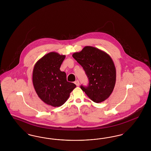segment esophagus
Returning a JSON list of instances; mask_svg holds the SVG:
<instances>
[{
	"mask_svg": "<svg viewBox=\"0 0 151 151\" xmlns=\"http://www.w3.org/2000/svg\"><path fill=\"white\" fill-rule=\"evenodd\" d=\"M75 84L76 85V86H79V81H78V80H76V81H75Z\"/></svg>",
	"mask_w": 151,
	"mask_h": 151,
	"instance_id": "esophagus-1",
	"label": "esophagus"
}]
</instances>
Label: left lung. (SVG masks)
I'll return each instance as SVG.
<instances>
[{"label":"left lung","instance_id":"1","mask_svg":"<svg viewBox=\"0 0 151 151\" xmlns=\"http://www.w3.org/2000/svg\"><path fill=\"white\" fill-rule=\"evenodd\" d=\"M72 57L83 67L89 79V85L81 86V89L94 102L106 100L113 92L116 81V69L111 58L105 51L88 46L74 52Z\"/></svg>","mask_w":151,"mask_h":151}]
</instances>
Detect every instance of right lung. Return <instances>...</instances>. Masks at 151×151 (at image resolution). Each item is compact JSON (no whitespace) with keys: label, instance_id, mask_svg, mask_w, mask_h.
Instances as JSON below:
<instances>
[{"label":"right lung","instance_id":"1","mask_svg":"<svg viewBox=\"0 0 151 151\" xmlns=\"http://www.w3.org/2000/svg\"><path fill=\"white\" fill-rule=\"evenodd\" d=\"M65 55L50 52L39 59L33 70V84L38 96L54 107L63 105L76 85L68 82L66 73L60 70Z\"/></svg>","mask_w":151,"mask_h":151}]
</instances>
